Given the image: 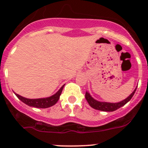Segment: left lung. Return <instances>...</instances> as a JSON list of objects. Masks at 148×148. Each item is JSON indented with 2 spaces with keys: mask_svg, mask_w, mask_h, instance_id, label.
Masks as SVG:
<instances>
[{
  "mask_svg": "<svg viewBox=\"0 0 148 148\" xmlns=\"http://www.w3.org/2000/svg\"><path fill=\"white\" fill-rule=\"evenodd\" d=\"M136 90V89H135L134 91H133L126 99L121 101L118 103H108L99 101L95 100V99L90 95V93L87 92H86L85 98L86 99H87V102H88V104H90V106L91 108H94V109L95 110H98L105 111V112H113V111L116 110H118L119 108H121V107L125 105V104H126L127 103L132 99V97H133L134 93H135Z\"/></svg>",
  "mask_w": 148,
  "mask_h": 148,
  "instance_id": "obj_1",
  "label": "left lung"
}]
</instances>
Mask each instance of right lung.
Listing matches in <instances>:
<instances>
[{
    "mask_svg": "<svg viewBox=\"0 0 148 148\" xmlns=\"http://www.w3.org/2000/svg\"><path fill=\"white\" fill-rule=\"evenodd\" d=\"M64 87V85H63L58 92L53 95H52V96H50V97L44 98V99H30L24 98L23 96H21L18 94L15 93V95L21 101H23L24 104H26L28 106H30V107L37 108H49V107H52V106H53L57 103V101L59 99L60 95H61Z\"/></svg>",
    "mask_w": 148,
    "mask_h": 148,
    "instance_id": "obj_1",
    "label": "right lung"
}]
</instances>
